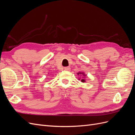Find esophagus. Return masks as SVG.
<instances>
[{"mask_svg": "<svg viewBox=\"0 0 135 135\" xmlns=\"http://www.w3.org/2000/svg\"><path fill=\"white\" fill-rule=\"evenodd\" d=\"M64 70L66 71H70V67H65L64 68Z\"/></svg>", "mask_w": 135, "mask_h": 135, "instance_id": "esophagus-1", "label": "esophagus"}]
</instances>
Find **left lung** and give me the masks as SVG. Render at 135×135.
I'll return each mask as SVG.
<instances>
[{
  "mask_svg": "<svg viewBox=\"0 0 135 135\" xmlns=\"http://www.w3.org/2000/svg\"><path fill=\"white\" fill-rule=\"evenodd\" d=\"M79 73H78V74H79ZM80 74H83V73H80ZM83 75H84V74H83ZM81 81H82V82H84V81H85V80H84V79H81Z\"/></svg>",
  "mask_w": 135,
  "mask_h": 135,
  "instance_id": "left-lung-1",
  "label": "left lung"
}]
</instances>
